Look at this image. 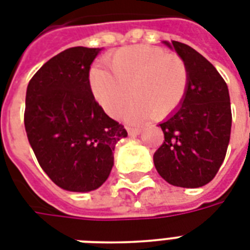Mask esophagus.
Masks as SVG:
<instances>
[{"label": "esophagus", "mask_w": 250, "mask_h": 250, "mask_svg": "<svg viewBox=\"0 0 250 250\" xmlns=\"http://www.w3.org/2000/svg\"><path fill=\"white\" fill-rule=\"evenodd\" d=\"M127 132L129 135H139L140 133V128H136V127H127Z\"/></svg>", "instance_id": "34e87169"}]
</instances>
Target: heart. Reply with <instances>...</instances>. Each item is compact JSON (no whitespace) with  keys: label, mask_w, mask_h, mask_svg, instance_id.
Returning a JSON list of instances; mask_svg holds the SVG:
<instances>
[{"label":"heart","mask_w":250,"mask_h":250,"mask_svg":"<svg viewBox=\"0 0 250 250\" xmlns=\"http://www.w3.org/2000/svg\"><path fill=\"white\" fill-rule=\"evenodd\" d=\"M110 72L101 66L90 70L93 95L104 112L117 117L129 93L133 100L125 111L129 122L169 117L181 107L190 85V72L184 59L159 47L132 45L111 55Z\"/></svg>","instance_id":"heart-1"}]
</instances>
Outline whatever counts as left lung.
Returning a JSON list of instances; mask_svg holds the SVG:
<instances>
[{
	"instance_id": "8db88e82",
	"label": "left lung",
	"mask_w": 250,
	"mask_h": 250,
	"mask_svg": "<svg viewBox=\"0 0 250 250\" xmlns=\"http://www.w3.org/2000/svg\"><path fill=\"white\" fill-rule=\"evenodd\" d=\"M171 45L188 64L190 85L181 107L160 125L164 143L153 161L167 184L201 188L216 176L226 157L232 125L229 93L206 57L181 42Z\"/></svg>"
}]
</instances>
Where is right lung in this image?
Instances as JSON below:
<instances>
[{
  "label": "right lung",
  "instance_id": "obj_1",
  "mask_svg": "<svg viewBox=\"0 0 250 250\" xmlns=\"http://www.w3.org/2000/svg\"><path fill=\"white\" fill-rule=\"evenodd\" d=\"M100 48L73 47L49 59L30 80L24 128L38 163L68 191H91L110 176L125 125L94 100L89 70Z\"/></svg>",
  "mask_w": 250,
  "mask_h": 250
}]
</instances>
